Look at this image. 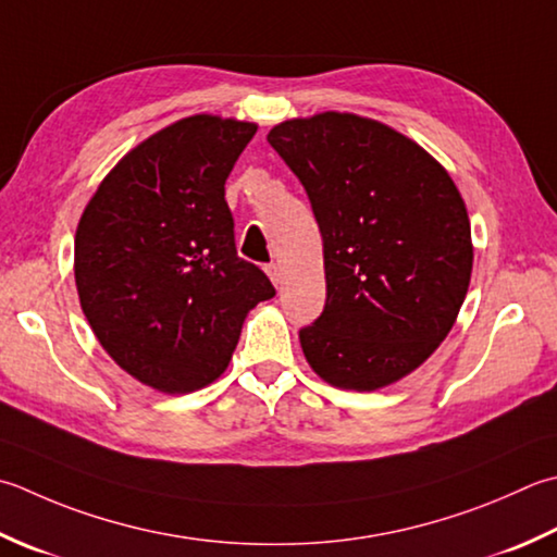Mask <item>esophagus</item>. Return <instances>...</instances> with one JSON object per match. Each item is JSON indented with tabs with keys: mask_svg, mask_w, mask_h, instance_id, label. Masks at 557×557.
Wrapping results in <instances>:
<instances>
[{
	"mask_svg": "<svg viewBox=\"0 0 557 557\" xmlns=\"http://www.w3.org/2000/svg\"><path fill=\"white\" fill-rule=\"evenodd\" d=\"M265 272L270 275L272 285H275V287H282V270H280V265H277V263H270V265L265 268Z\"/></svg>",
	"mask_w": 557,
	"mask_h": 557,
	"instance_id": "34e87169",
	"label": "esophagus"
}]
</instances>
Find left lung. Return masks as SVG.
Masks as SVG:
<instances>
[{
  "mask_svg": "<svg viewBox=\"0 0 557 557\" xmlns=\"http://www.w3.org/2000/svg\"><path fill=\"white\" fill-rule=\"evenodd\" d=\"M323 236L325 307L299 343L331 386L396 384L449 335L473 270L466 202L442 163L379 120L325 111L268 133Z\"/></svg>",
  "mask_w": 557,
  "mask_h": 557,
  "instance_id": "1",
  "label": "left lung"
}]
</instances>
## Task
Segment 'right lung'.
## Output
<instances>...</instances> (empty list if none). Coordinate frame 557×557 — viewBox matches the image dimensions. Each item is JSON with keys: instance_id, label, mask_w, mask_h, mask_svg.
<instances>
[{"instance_id": "obj_1", "label": "right lung", "mask_w": 557, "mask_h": 557, "mask_svg": "<svg viewBox=\"0 0 557 557\" xmlns=\"http://www.w3.org/2000/svg\"><path fill=\"white\" fill-rule=\"evenodd\" d=\"M258 125L190 115L120 159L74 236L82 311L113 362L161 394L224 374L248 311L275 297L236 256L224 183Z\"/></svg>"}]
</instances>
